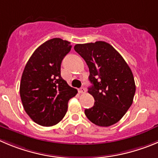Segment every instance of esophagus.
Here are the masks:
<instances>
[{
	"label": "esophagus",
	"instance_id": "34e87169",
	"mask_svg": "<svg viewBox=\"0 0 158 158\" xmlns=\"http://www.w3.org/2000/svg\"><path fill=\"white\" fill-rule=\"evenodd\" d=\"M78 91H79V94H85L86 93V89L84 87H81L78 89Z\"/></svg>",
	"mask_w": 158,
	"mask_h": 158
}]
</instances>
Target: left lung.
Wrapping results in <instances>:
<instances>
[{
  "label": "left lung",
  "mask_w": 158,
  "mask_h": 158,
  "mask_svg": "<svg viewBox=\"0 0 158 158\" xmlns=\"http://www.w3.org/2000/svg\"><path fill=\"white\" fill-rule=\"evenodd\" d=\"M74 49L85 60L93 84L88 93L94 105L85 110L87 118L98 126L117 123L133 101L135 85L133 75L120 54L104 41L76 44Z\"/></svg>",
  "instance_id": "left-lung-1"
}]
</instances>
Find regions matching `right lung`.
<instances>
[{
    "label": "right lung",
    "instance_id": "1",
    "mask_svg": "<svg viewBox=\"0 0 158 158\" xmlns=\"http://www.w3.org/2000/svg\"><path fill=\"white\" fill-rule=\"evenodd\" d=\"M70 42L54 38L41 44L25 66L20 82L24 110L34 122L52 126L64 117L68 102L77 94L61 76V64Z\"/></svg>",
    "mask_w": 158,
    "mask_h": 158
}]
</instances>
